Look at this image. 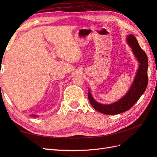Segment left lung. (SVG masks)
I'll return each instance as SVG.
<instances>
[{
	"instance_id": "left-lung-1",
	"label": "left lung",
	"mask_w": 157,
	"mask_h": 157,
	"mask_svg": "<svg viewBox=\"0 0 157 157\" xmlns=\"http://www.w3.org/2000/svg\"><path fill=\"white\" fill-rule=\"evenodd\" d=\"M126 41L140 63L134 81L128 92L119 100L106 105L95 100L88 89V97L91 105L96 111L105 115H117L129 110L144 93L148 84V59L146 54L141 48L138 42L133 35H127Z\"/></svg>"
}]
</instances>
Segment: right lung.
I'll return each mask as SVG.
<instances>
[{
	"mask_svg": "<svg viewBox=\"0 0 157 157\" xmlns=\"http://www.w3.org/2000/svg\"><path fill=\"white\" fill-rule=\"evenodd\" d=\"M31 117H38V115H31Z\"/></svg>",
	"mask_w": 157,
	"mask_h": 157,
	"instance_id": "1",
	"label": "right lung"
}]
</instances>
